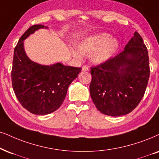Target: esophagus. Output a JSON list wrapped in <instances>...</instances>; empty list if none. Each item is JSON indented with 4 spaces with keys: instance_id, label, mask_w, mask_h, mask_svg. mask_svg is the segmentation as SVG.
Returning a JSON list of instances; mask_svg holds the SVG:
<instances>
[{
    "instance_id": "obj_1",
    "label": "esophagus",
    "mask_w": 159,
    "mask_h": 159,
    "mask_svg": "<svg viewBox=\"0 0 159 159\" xmlns=\"http://www.w3.org/2000/svg\"><path fill=\"white\" fill-rule=\"evenodd\" d=\"M82 70H83L84 72L88 71V70H89V67H88L86 65H84L83 67H82Z\"/></svg>"
}]
</instances>
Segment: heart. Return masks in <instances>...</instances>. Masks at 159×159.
<instances>
[{
    "label": "heart",
    "mask_w": 159,
    "mask_h": 159,
    "mask_svg": "<svg viewBox=\"0 0 159 159\" xmlns=\"http://www.w3.org/2000/svg\"><path fill=\"white\" fill-rule=\"evenodd\" d=\"M119 48V43L115 39H111L108 34L90 36L82 40L77 45L78 52L74 51L75 57L80 54L89 56L95 64H103L113 56Z\"/></svg>",
    "instance_id": "1"
}]
</instances>
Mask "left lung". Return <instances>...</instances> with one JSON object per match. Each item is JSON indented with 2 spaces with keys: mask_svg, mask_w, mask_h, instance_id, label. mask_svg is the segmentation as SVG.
I'll return each mask as SVG.
<instances>
[{
  "mask_svg": "<svg viewBox=\"0 0 159 159\" xmlns=\"http://www.w3.org/2000/svg\"><path fill=\"white\" fill-rule=\"evenodd\" d=\"M90 69V95L98 111L112 116L131 112L143 98L150 73L142 37L135 32L123 51Z\"/></svg>",
  "mask_w": 159,
  "mask_h": 159,
  "instance_id": "8db88e82",
  "label": "left lung"
}]
</instances>
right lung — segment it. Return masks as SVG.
<instances>
[{
  "instance_id": "add662e5",
  "label": "right lung",
  "mask_w": 159,
  "mask_h": 159,
  "mask_svg": "<svg viewBox=\"0 0 159 159\" xmlns=\"http://www.w3.org/2000/svg\"><path fill=\"white\" fill-rule=\"evenodd\" d=\"M43 28V25H32L20 38L14 51L11 69V83L17 100L26 110L39 115L52 113L61 106L68 86L81 71V67L61 63L43 66L28 58L24 39Z\"/></svg>"
}]
</instances>
